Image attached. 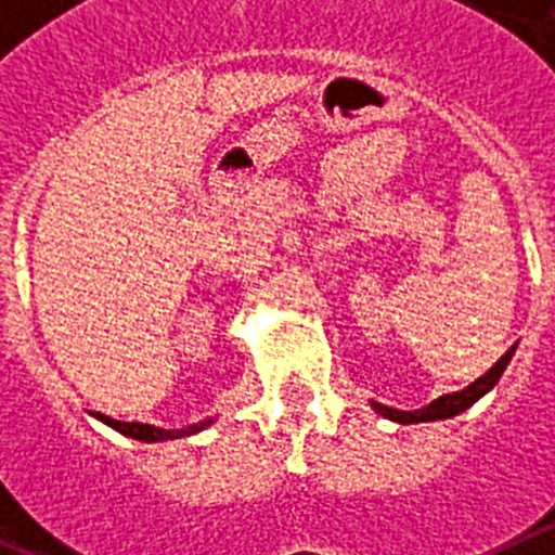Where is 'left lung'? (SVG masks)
<instances>
[{
    "label": "left lung",
    "mask_w": 555,
    "mask_h": 555,
    "mask_svg": "<svg viewBox=\"0 0 555 555\" xmlns=\"http://www.w3.org/2000/svg\"><path fill=\"white\" fill-rule=\"evenodd\" d=\"M514 350H517V347L506 350V356H500L498 364H494L492 370L487 372V375H480L478 380H473V384H469L467 389L453 391V395H442V397H439V400H434V403H430V405H425V409H420V411H400V409H389V405H384V403H372V409H375L380 416H386V420H391V423H400V425L434 423V420H450V416L461 414V411H467L469 405L475 403V400H480V397L487 395V391L492 389L494 384H498L500 375H503V370H506L508 361H512Z\"/></svg>",
    "instance_id": "1"
}]
</instances>
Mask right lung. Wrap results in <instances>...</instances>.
<instances>
[{"instance_id":"obj_1","label":"right lung","mask_w":555,"mask_h":555,"mask_svg":"<svg viewBox=\"0 0 555 555\" xmlns=\"http://www.w3.org/2000/svg\"><path fill=\"white\" fill-rule=\"evenodd\" d=\"M96 420L105 425H111V428L119 430V434L130 436V439H139V442H166V439H180V436L199 434V430H205L210 423H214V420H203V423L189 425V428L166 430V428H155V425H146V423H121V420H113V416H105V414H96Z\"/></svg>"}]
</instances>
